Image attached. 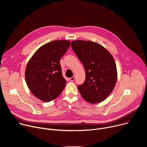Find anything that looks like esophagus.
I'll use <instances>...</instances> for the list:
<instances>
[{"mask_svg": "<svg viewBox=\"0 0 147 147\" xmlns=\"http://www.w3.org/2000/svg\"><path fill=\"white\" fill-rule=\"evenodd\" d=\"M75 76H73V77H71V78H69V80L70 81H74V80H75Z\"/></svg>", "mask_w": 147, "mask_h": 147, "instance_id": "34e87169", "label": "esophagus"}]
</instances>
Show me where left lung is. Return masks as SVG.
Wrapping results in <instances>:
<instances>
[{"mask_svg":"<svg viewBox=\"0 0 147 147\" xmlns=\"http://www.w3.org/2000/svg\"><path fill=\"white\" fill-rule=\"evenodd\" d=\"M71 48L84 67L86 80L77 88L86 101L100 102L112 92L117 81L116 66L111 54L99 44L78 40Z\"/></svg>","mask_w":147,"mask_h":147,"instance_id":"left-lung-1","label":"left lung"}]
</instances>
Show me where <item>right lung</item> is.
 <instances>
[{
	"mask_svg": "<svg viewBox=\"0 0 147 147\" xmlns=\"http://www.w3.org/2000/svg\"><path fill=\"white\" fill-rule=\"evenodd\" d=\"M70 44L67 40L50 42L39 48L28 63L25 73L27 84L32 94L42 101L56 99L66 86L60 60Z\"/></svg>",
	"mask_w": 147,
	"mask_h": 147,
	"instance_id": "1",
	"label": "right lung"
}]
</instances>
